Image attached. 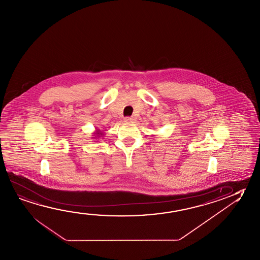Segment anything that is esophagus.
<instances>
[{
  "label": "esophagus",
  "instance_id": "obj_1",
  "mask_svg": "<svg viewBox=\"0 0 260 260\" xmlns=\"http://www.w3.org/2000/svg\"><path fill=\"white\" fill-rule=\"evenodd\" d=\"M133 120H134L133 117H125L124 118V121H126V122H132Z\"/></svg>",
  "mask_w": 260,
  "mask_h": 260
}]
</instances>
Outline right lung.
<instances>
[{
  "instance_id": "right-lung-1",
  "label": "right lung",
  "mask_w": 260,
  "mask_h": 260,
  "mask_svg": "<svg viewBox=\"0 0 260 260\" xmlns=\"http://www.w3.org/2000/svg\"><path fill=\"white\" fill-rule=\"evenodd\" d=\"M95 134V137H93V138H97V137L103 136V132H101L100 129H96V132L94 133Z\"/></svg>"
}]
</instances>
